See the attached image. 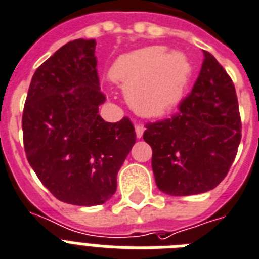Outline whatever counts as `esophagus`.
Returning a JSON list of instances; mask_svg holds the SVG:
<instances>
[{"label":"esophagus","mask_w":259,"mask_h":259,"mask_svg":"<svg viewBox=\"0 0 259 259\" xmlns=\"http://www.w3.org/2000/svg\"><path fill=\"white\" fill-rule=\"evenodd\" d=\"M135 131H136V136H138V138H142L143 134H144V125H142V124H136Z\"/></svg>","instance_id":"1"}]
</instances>
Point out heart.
<instances>
[{"label": "heart", "mask_w": 259, "mask_h": 259, "mask_svg": "<svg viewBox=\"0 0 259 259\" xmlns=\"http://www.w3.org/2000/svg\"><path fill=\"white\" fill-rule=\"evenodd\" d=\"M121 82L132 107L143 116H164L181 103L191 76V64L182 53L150 47L121 56L111 71Z\"/></svg>", "instance_id": "heart-1"}]
</instances>
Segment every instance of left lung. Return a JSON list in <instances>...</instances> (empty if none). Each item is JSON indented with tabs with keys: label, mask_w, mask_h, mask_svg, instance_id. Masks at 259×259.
<instances>
[{
	"label": "left lung",
	"mask_w": 259,
	"mask_h": 259,
	"mask_svg": "<svg viewBox=\"0 0 259 259\" xmlns=\"http://www.w3.org/2000/svg\"><path fill=\"white\" fill-rule=\"evenodd\" d=\"M175 115L147 123L143 139L152 148L160 191L195 195L215 188L229 172L241 142V116L230 76L211 53Z\"/></svg>",
	"instance_id": "1"
}]
</instances>
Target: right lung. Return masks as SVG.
<instances>
[{
    "label": "right lung",
    "mask_w": 259,
    "mask_h": 259,
    "mask_svg": "<svg viewBox=\"0 0 259 259\" xmlns=\"http://www.w3.org/2000/svg\"><path fill=\"white\" fill-rule=\"evenodd\" d=\"M95 40L69 41L33 74L22 112L24 148L41 183L61 202L96 206L116 191L120 167L136 142L127 116L99 115Z\"/></svg>",
    "instance_id": "right-lung-1"
}]
</instances>
